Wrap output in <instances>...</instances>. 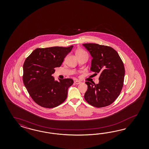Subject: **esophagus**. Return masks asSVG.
Returning a JSON list of instances; mask_svg holds the SVG:
<instances>
[{
  "label": "esophagus",
  "instance_id": "esophagus-1",
  "mask_svg": "<svg viewBox=\"0 0 149 149\" xmlns=\"http://www.w3.org/2000/svg\"><path fill=\"white\" fill-rule=\"evenodd\" d=\"M74 82H75V84H77V85H78V84H80L81 83V82H80V81H78V80H77V81H75Z\"/></svg>",
  "mask_w": 149,
  "mask_h": 149
}]
</instances>
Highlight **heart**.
Wrapping results in <instances>:
<instances>
[{"mask_svg": "<svg viewBox=\"0 0 149 149\" xmlns=\"http://www.w3.org/2000/svg\"><path fill=\"white\" fill-rule=\"evenodd\" d=\"M82 54H86L88 56L87 53L86 52L85 50L83 49H78L76 51V55H82Z\"/></svg>", "mask_w": 149, "mask_h": 149, "instance_id": "1", "label": "heart"}]
</instances>
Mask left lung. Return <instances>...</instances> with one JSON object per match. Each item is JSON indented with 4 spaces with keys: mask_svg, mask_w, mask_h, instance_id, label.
Here are the masks:
<instances>
[{
    "mask_svg": "<svg viewBox=\"0 0 149 149\" xmlns=\"http://www.w3.org/2000/svg\"><path fill=\"white\" fill-rule=\"evenodd\" d=\"M92 57L91 70L100 74L98 84L87 81L88 88L84 95L86 102L96 108L112 104L120 94L123 86L125 67L116 51L105 45L82 44Z\"/></svg>",
    "mask_w": 149,
    "mask_h": 149,
    "instance_id": "1",
    "label": "left lung"
}]
</instances>
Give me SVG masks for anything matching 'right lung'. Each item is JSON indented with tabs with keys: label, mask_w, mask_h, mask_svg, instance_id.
<instances>
[{
	"label": "right lung",
	"mask_w": 149,
	"mask_h": 149,
	"mask_svg": "<svg viewBox=\"0 0 149 149\" xmlns=\"http://www.w3.org/2000/svg\"><path fill=\"white\" fill-rule=\"evenodd\" d=\"M73 47H51L34 50L23 64V81L32 99L42 107L53 108L63 103L67 97L72 79L55 81L52 74Z\"/></svg>",
	"instance_id": "1"
}]
</instances>
